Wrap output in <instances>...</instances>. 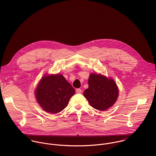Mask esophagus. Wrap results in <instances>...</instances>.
I'll return each mask as SVG.
<instances>
[{
    "label": "esophagus",
    "instance_id": "esophagus-1",
    "mask_svg": "<svg viewBox=\"0 0 156 156\" xmlns=\"http://www.w3.org/2000/svg\"><path fill=\"white\" fill-rule=\"evenodd\" d=\"M76 93H81V92H82V89H80V88L76 89Z\"/></svg>",
    "mask_w": 156,
    "mask_h": 156
}]
</instances>
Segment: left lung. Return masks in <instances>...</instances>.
Returning <instances> with one entry per match:
<instances>
[{
  "label": "left lung",
  "mask_w": 156,
  "mask_h": 156,
  "mask_svg": "<svg viewBox=\"0 0 156 156\" xmlns=\"http://www.w3.org/2000/svg\"><path fill=\"white\" fill-rule=\"evenodd\" d=\"M88 85L83 95L94 109L100 111H106L116 101L119 89L113 79L101 74L91 73Z\"/></svg>",
  "instance_id": "1"
}]
</instances>
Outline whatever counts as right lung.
<instances>
[{
    "label": "right lung",
    "mask_w": 156,
    "mask_h": 156,
    "mask_svg": "<svg viewBox=\"0 0 156 156\" xmlns=\"http://www.w3.org/2000/svg\"><path fill=\"white\" fill-rule=\"evenodd\" d=\"M74 94L75 90L62 74L44 75L35 90L40 107L51 114L63 111Z\"/></svg>",
    "instance_id": "obj_1"
}]
</instances>
